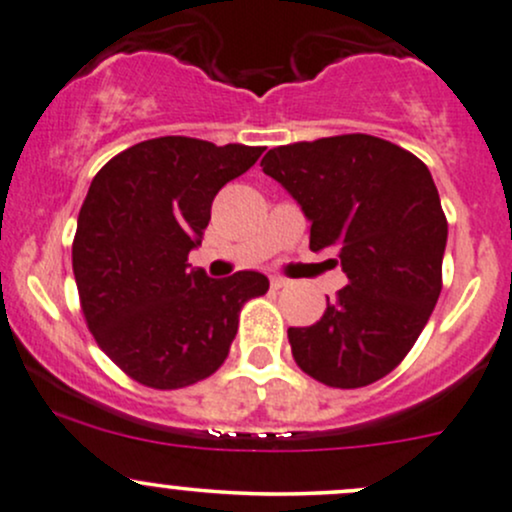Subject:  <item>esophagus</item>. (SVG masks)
<instances>
[{
  "mask_svg": "<svg viewBox=\"0 0 512 512\" xmlns=\"http://www.w3.org/2000/svg\"><path fill=\"white\" fill-rule=\"evenodd\" d=\"M270 284H272V289H282V287H287L289 279H284V277H279V274H274V277L270 279Z\"/></svg>",
  "mask_w": 512,
  "mask_h": 512,
  "instance_id": "obj_1",
  "label": "esophagus"
}]
</instances>
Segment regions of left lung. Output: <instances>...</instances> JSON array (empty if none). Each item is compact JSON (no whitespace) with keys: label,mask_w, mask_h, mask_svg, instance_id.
Returning a JSON list of instances; mask_svg holds the SVG:
<instances>
[{"label":"left lung","mask_w":512,"mask_h":512,"mask_svg":"<svg viewBox=\"0 0 512 512\" xmlns=\"http://www.w3.org/2000/svg\"><path fill=\"white\" fill-rule=\"evenodd\" d=\"M311 223V250H338L348 284L316 324L289 328L294 360L328 387L385 378L414 346L441 292L446 225L432 174L370 134L274 147L262 157Z\"/></svg>","instance_id":"1"}]
</instances>
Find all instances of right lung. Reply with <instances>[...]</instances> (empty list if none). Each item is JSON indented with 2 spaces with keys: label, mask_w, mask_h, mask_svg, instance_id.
<instances>
[{
  "label": "right lung",
  "mask_w": 512,
  "mask_h": 512,
  "mask_svg": "<svg viewBox=\"0 0 512 512\" xmlns=\"http://www.w3.org/2000/svg\"><path fill=\"white\" fill-rule=\"evenodd\" d=\"M262 147L191 137L139 142L107 161L88 188L73 240L80 306L98 346L137 383L176 390L228 358L262 272L211 279L188 265L215 193L245 174Z\"/></svg>",
  "instance_id": "right-lung-1"
}]
</instances>
